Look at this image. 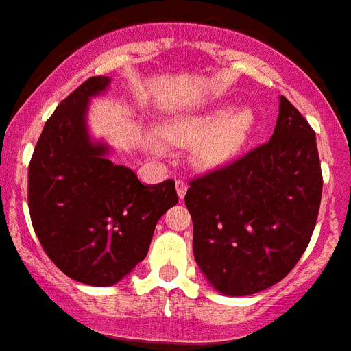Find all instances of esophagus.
<instances>
[{
  "mask_svg": "<svg viewBox=\"0 0 351 351\" xmlns=\"http://www.w3.org/2000/svg\"><path fill=\"white\" fill-rule=\"evenodd\" d=\"M176 190H178V195H179V199H182V197L186 195V190H188V182L184 181V179H178V181H176Z\"/></svg>",
  "mask_w": 351,
  "mask_h": 351,
  "instance_id": "34e87169",
  "label": "esophagus"
}]
</instances>
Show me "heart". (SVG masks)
<instances>
[{
    "mask_svg": "<svg viewBox=\"0 0 351 351\" xmlns=\"http://www.w3.org/2000/svg\"><path fill=\"white\" fill-rule=\"evenodd\" d=\"M256 118L249 107H217L197 114L169 120L159 132L178 147L197 145L195 154L204 167H221L239 156L254 132ZM156 149V145H150Z\"/></svg>",
    "mask_w": 351,
    "mask_h": 351,
    "instance_id": "obj_1",
    "label": "heart"
}]
</instances>
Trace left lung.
Segmentation results:
<instances>
[{
  "label": "left lung",
  "instance_id": "left-lung-1",
  "mask_svg": "<svg viewBox=\"0 0 351 351\" xmlns=\"http://www.w3.org/2000/svg\"><path fill=\"white\" fill-rule=\"evenodd\" d=\"M323 173L315 132L285 97L267 143L190 182L193 256L226 296L265 291L291 273L311 242Z\"/></svg>",
  "mask_w": 351,
  "mask_h": 351
}]
</instances>
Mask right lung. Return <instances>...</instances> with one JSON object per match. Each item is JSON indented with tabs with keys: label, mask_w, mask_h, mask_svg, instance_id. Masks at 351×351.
Returning <instances> with one entry per match:
<instances>
[{
	"label": "right lung",
	"mask_w": 351,
	"mask_h": 351,
	"mask_svg": "<svg viewBox=\"0 0 351 351\" xmlns=\"http://www.w3.org/2000/svg\"><path fill=\"white\" fill-rule=\"evenodd\" d=\"M111 84L91 77L57 106L28 167L34 231L51 262L75 282L109 287L149 253L158 221L178 204L176 182L143 184L109 159L88 132V104Z\"/></svg>",
	"instance_id": "obj_1"
}]
</instances>
